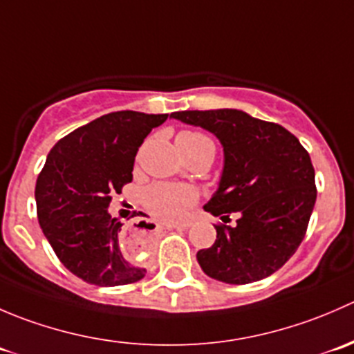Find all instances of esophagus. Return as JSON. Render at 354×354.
<instances>
[{"label":"esophagus","instance_id":"34e87169","mask_svg":"<svg viewBox=\"0 0 354 354\" xmlns=\"http://www.w3.org/2000/svg\"><path fill=\"white\" fill-rule=\"evenodd\" d=\"M185 227H188V224H169L167 230H185Z\"/></svg>","mask_w":354,"mask_h":354}]
</instances>
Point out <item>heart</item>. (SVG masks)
Returning a JSON list of instances; mask_svg holds the SVG:
<instances>
[{
    "label": "heart",
    "instance_id": "1",
    "mask_svg": "<svg viewBox=\"0 0 354 354\" xmlns=\"http://www.w3.org/2000/svg\"><path fill=\"white\" fill-rule=\"evenodd\" d=\"M178 137L190 145H214L212 140L200 131H183ZM142 200L149 212L157 219L164 223H178L197 202V192L188 185L156 183L144 192Z\"/></svg>",
    "mask_w": 354,
    "mask_h": 354
}]
</instances>
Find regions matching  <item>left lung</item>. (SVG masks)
Here are the masks:
<instances>
[{
  "mask_svg": "<svg viewBox=\"0 0 354 354\" xmlns=\"http://www.w3.org/2000/svg\"><path fill=\"white\" fill-rule=\"evenodd\" d=\"M169 118L210 131L224 151L219 188L203 205L217 224L210 248L197 252L203 272L227 284L269 277L298 250L317 200L308 152L284 127L240 109L176 111Z\"/></svg>",
  "mask_w": 354,
  "mask_h": 354,
  "instance_id": "8db88e82",
  "label": "left lung"
}]
</instances>
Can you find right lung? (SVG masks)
<instances>
[{
    "label": "right lung",
    "instance_id": "obj_1",
    "mask_svg": "<svg viewBox=\"0 0 354 354\" xmlns=\"http://www.w3.org/2000/svg\"><path fill=\"white\" fill-rule=\"evenodd\" d=\"M167 114L116 111L63 137L49 151L35 183L37 219L63 266L95 286L137 283L147 270L124 259L123 223L108 207L130 183L144 138Z\"/></svg>",
    "mask_w": 354,
    "mask_h": 354
}]
</instances>
